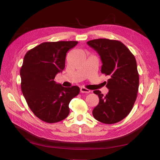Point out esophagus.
Segmentation results:
<instances>
[{"label": "esophagus", "instance_id": "esophagus-1", "mask_svg": "<svg viewBox=\"0 0 160 160\" xmlns=\"http://www.w3.org/2000/svg\"><path fill=\"white\" fill-rule=\"evenodd\" d=\"M90 90L89 89H88L85 88H80V92L81 93H90Z\"/></svg>", "mask_w": 160, "mask_h": 160}]
</instances>
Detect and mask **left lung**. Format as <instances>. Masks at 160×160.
<instances>
[{
  "label": "left lung",
  "instance_id": "left-lung-1",
  "mask_svg": "<svg viewBox=\"0 0 160 160\" xmlns=\"http://www.w3.org/2000/svg\"><path fill=\"white\" fill-rule=\"evenodd\" d=\"M87 43L100 56L101 72L110 77L106 84L108 94L93 91L98 96L99 103L93 115L104 124L118 122L130 113L137 98L139 78L136 58L119 41L97 39Z\"/></svg>",
  "mask_w": 160,
  "mask_h": 160
}]
</instances>
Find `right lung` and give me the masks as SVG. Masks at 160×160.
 <instances>
[{
  "mask_svg": "<svg viewBox=\"0 0 160 160\" xmlns=\"http://www.w3.org/2000/svg\"><path fill=\"white\" fill-rule=\"evenodd\" d=\"M78 41L45 42L30 49L20 70L22 93L32 112L41 121L54 123L69 114L71 100L80 93L78 86L64 88L54 80L65 65L67 52Z\"/></svg>",
  "mask_w": 160,
  "mask_h": 160,
  "instance_id": "obj_1",
  "label": "right lung"
}]
</instances>
